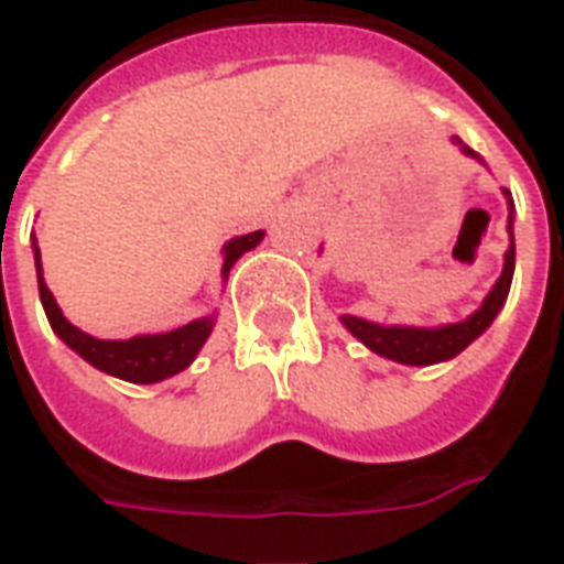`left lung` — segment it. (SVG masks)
Returning <instances> with one entry per match:
<instances>
[{
  "instance_id": "8db88e82",
  "label": "left lung",
  "mask_w": 564,
  "mask_h": 564,
  "mask_svg": "<svg viewBox=\"0 0 564 564\" xmlns=\"http://www.w3.org/2000/svg\"><path fill=\"white\" fill-rule=\"evenodd\" d=\"M455 144L462 141L455 139ZM467 156L479 159L467 144H462ZM509 195V192H506ZM511 195H509V236L511 245L506 251V263H502L500 281L494 283L491 292L485 295L482 307L470 313L464 322H453V325H441V328H408V325H376V322L360 319V316H343V325L355 334V337L367 346L369 351H376L381 358L397 360V364H408V367H429V364H441L455 355H462L473 339L479 337L506 304L509 295L511 274H514V234H511Z\"/></svg>"
}]
</instances>
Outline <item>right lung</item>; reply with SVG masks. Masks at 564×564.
I'll return each instance as SVG.
<instances>
[{
  "label": "right lung",
  "instance_id": "add662e5",
  "mask_svg": "<svg viewBox=\"0 0 564 564\" xmlns=\"http://www.w3.org/2000/svg\"><path fill=\"white\" fill-rule=\"evenodd\" d=\"M263 239V230H253L248 236H236L225 245V265L221 274H230L234 263L242 257L245 251L257 248ZM34 265H37V292H41V304L46 311V319L53 325L58 337L70 346L79 358H85L91 367L102 369L115 378L132 381V384H153L162 378H171L183 372V369L197 358V351L209 337V330L215 325V316H204L183 325L177 330H167V334H139V337L129 339H97L91 334H85L76 325L64 319L62 307L55 304L53 292L46 290L41 272V248L34 242Z\"/></svg>",
  "mask_w": 564,
  "mask_h": 564
}]
</instances>
